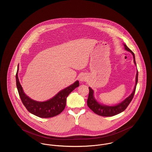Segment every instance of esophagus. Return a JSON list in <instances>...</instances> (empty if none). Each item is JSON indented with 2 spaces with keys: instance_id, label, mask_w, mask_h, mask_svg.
Listing matches in <instances>:
<instances>
[{
  "instance_id": "obj_1",
  "label": "esophagus",
  "mask_w": 152,
  "mask_h": 152,
  "mask_svg": "<svg viewBox=\"0 0 152 152\" xmlns=\"http://www.w3.org/2000/svg\"><path fill=\"white\" fill-rule=\"evenodd\" d=\"M86 77L84 76H81L80 77V81L81 82H84V81H86Z\"/></svg>"
}]
</instances>
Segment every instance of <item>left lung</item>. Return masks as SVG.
<instances>
[{
    "label": "left lung",
    "instance_id": "left-lung-1",
    "mask_svg": "<svg viewBox=\"0 0 152 152\" xmlns=\"http://www.w3.org/2000/svg\"><path fill=\"white\" fill-rule=\"evenodd\" d=\"M124 45L125 50L130 52V53L133 55L134 63L135 65H136L134 53L130 50V49L126 46V44H124ZM137 82L138 71H137L136 76V84L132 93L129 96L126 98L124 101L114 106L104 105H102L99 102H97V101L94 99V90L91 87H89V92L88 98L87 100V105L88 107L91 109L94 113L99 116L109 117V116H115L117 114H119L123 112L124 110H125V109L127 108V107L129 105L130 102L132 100L136 91V88Z\"/></svg>",
    "mask_w": 152,
    "mask_h": 152
}]
</instances>
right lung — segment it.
<instances>
[{"label":"right lung","instance_id":"add662e5","mask_svg":"<svg viewBox=\"0 0 152 152\" xmlns=\"http://www.w3.org/2000/svg\"><path fill=\"white\" fill-rule=\"evenodd\" d=\"M19 65L16 74V87L23 105L31 113L41 118H50L59 115L64 109L66 97L69 94L79 86V81L60 91L53 97L47 101H35L24 94L18 78Z\"/></svg>","mask_w":152,"mask_h":152}]
</instances>
